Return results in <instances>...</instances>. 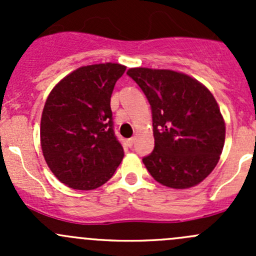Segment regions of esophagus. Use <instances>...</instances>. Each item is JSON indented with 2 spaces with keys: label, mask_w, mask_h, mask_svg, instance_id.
<instances>
[{
  "label": "esophagus",
  "mask_w": 256,
  "mask_h": 256,
  "mask_svg": "<svg viewBox=\"0 0 256 256\" xmlns=\"http://www.w3.org/2000/svg\"><path fill=\"white\" fill-rule=\"evenodd\" d=\"M128 146H132V144H135V138H128Z\"/></svg>",
  "instance_id": "obj_1"
}]
</instances>
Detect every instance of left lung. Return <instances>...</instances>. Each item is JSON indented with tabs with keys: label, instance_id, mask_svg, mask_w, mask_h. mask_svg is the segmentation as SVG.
<instances>
[{
	"label": "left lung",
	"instance_id": "obj_1",
	"mask_svg": "<svg viewBox=\"0 0 256 256\" xmlns=\"http://www.w3.org/2000/svg\"><path fill=\"white\" fill-rule=\"evenodd\" d=\"M128 76L151 105L154 147L142 158L147 171L177 190L202 182L218 164L226 140V124L212 92L174 70L132 68Z\"/></svg>",
	"mask_w": 256,
	"mask_h": 256
}]
</instances>
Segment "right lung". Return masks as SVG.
Instances as JSON below:
<instances>
[{
    "mask_svg": "<svg viewBox=\"0 0 256 256\" xmlns=\"http://www.w3.org/2000/svg\"><path fill=\"white\" fill-rule=\"evenodd\" d=\"M125 70L116 63L82 66L49 94L40 120L43 156L54 176L68 187H100L122 160L110 99Z\"/></svg>",
    "mask_w": 256,
    "mask_h": 256,
    "instance_id": "1",
    "label": "right lung"
}]
</instances>
